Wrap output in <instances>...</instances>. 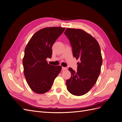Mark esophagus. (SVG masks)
<instances>
[{"label":"esophagus","mask_w":122,"mask_h":122,"mask_svg":"<svg viewBox=\"0 0 122 122\" xmlns=\"http://www.w3.org/2000/svg\"><path fill=\"white\" fill-rule=\"evenodd\" d=\"M67 69H68V68L67 67H62V70H63V71L64 70H67Z\"/></svg>","instance_id":"34e87169"}]
</instances>
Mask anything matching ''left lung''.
Returning <instances> with one entry per match:
<instances>
[{
    "label": "left lung",
    "instance_id": "left-lung-1",
    "mask_svg": "<svg viewBox=\"0 0 122 122\" xmlns=\"http://www.w3.org/2000/svg\"><path fill=\"white\" fill-rule=\"evenodd\" d=\"M64 34L72 47L73 56L80 61L76 72L69 68L71 76L66 86L70 93L79 96L87 93L97 82L102 64L100 47L93 36L82 29L68 28Z\"/></svg>",
    "mask_w": 122,
    "mask_h": 122
}]
</instances>
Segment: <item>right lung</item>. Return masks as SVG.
I'll use <instances>...</instances> for the list:
<instances>
[{
	"label": "right lung",
	"mask_w": 122,
	"mask_h": 122,
	"mask_svg": "<svg viewBox=\"0 0 122 122\" xmlns=\"http://www.w3.org/2000/svg\"><path fill=\"white\" fill-rule=\"evenodd\" d=\"M65 27H49L36 31L29 41L23 58L24 75L29 86L35 93L42 94L50 90L61 67L48 64L52 56L51 48L64 32Z\"/></svg>",
	"instance_id": "obj_1"
}]
</instances>
